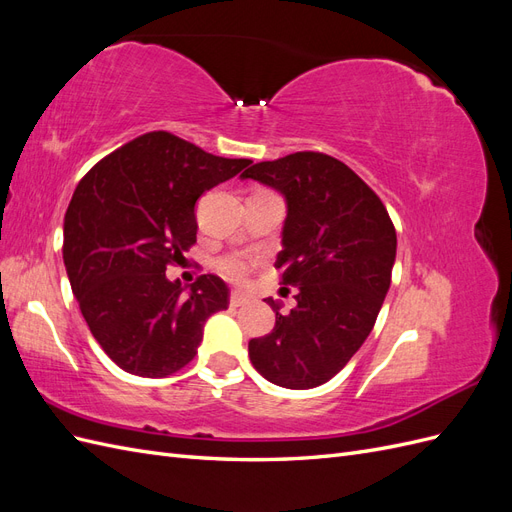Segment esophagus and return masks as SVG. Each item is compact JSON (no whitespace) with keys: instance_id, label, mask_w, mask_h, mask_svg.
I'll return each instance as SVG.
<instances>
[{"instance_id":"obj_1","label":"esophagus","mask_w":512,"mask_h":512,"mask_svg":"<svg viewBox=\"0 0 512 512\" xmlns=\"http://www.w3.org/2000/svg\"><path fill=\"white\" fill-rule=\"evenodd\" d=\"M247 303V294H243V292H239V290H232L230 292V305L232 307H241V305H245Z\"/></svg>"}]
</instances>
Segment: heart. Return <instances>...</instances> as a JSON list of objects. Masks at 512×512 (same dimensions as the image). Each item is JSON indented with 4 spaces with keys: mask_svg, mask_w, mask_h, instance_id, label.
<instances>
[{
    "mask_svg": "<svg viewBox=\"0 0 512 512\" xmlns=\"http://www.w3.org/2000/svg\"><path fill=\"white\" fill-rule=\"evenodd\" d=\"M256 265V258L250 254H241V252H232L226 254L218 260V271L226 277V280L232 282H241L250 275L252 267Z\"/></svg>",
    "mask_w": 512,
    "mask_h": 512,
    "instance_id": "obj_1",
    "label": "heart"
}]
</instances>
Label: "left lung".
Wrapping results in <instances>:
<instances>
[{"mask_svg": "<svg viewBox=\"0 0 512 512\" xmlns=\"http://www.w3.org/2000/svg\"><path fill=\"white\" fill-rule=\"evenodd\" d=\"M286 198L275 269L297 286V307L265 299L269 335L250 339L256 371L284 389H314L342 371L371 333L391 286L397 235L382 200L327 153L297 151L241 175Z\"/></svg>", "mask_w": 512, "mask_h": 512, "instance_id": "obj_1", "label": "left lung"}]
</instances>
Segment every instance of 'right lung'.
Wrapping results in <instances>:
<instances>
[{"mask_svg":"<svg viewBox=\"0 0 512 512\" xmlns=\"http://www.w3.org/2000/svg\"><path fill=\"white\" fill-rule=\"evenodd\" d=\"M247 164L149 132L76 185L64 218L68 280L91 335L128 374H175L196 356L207 318L228 307L218 275L185 292L166 267L196 243V200Z\"/></svg>","mask_w":512,"mask_h":512,"instance_id":"add662e5","label":"right lung"}]
</instances>
